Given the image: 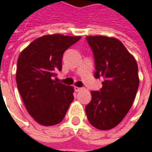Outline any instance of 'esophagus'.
<instances>
[{
  "instance_id": "esophagus-1",
  "label": "esophagus",
  "mask_w": 152,
  "mask_h": 152,
  "mask_svg": "<svg viewBox=\"0 0 152 152\" xmlns=\"http://www.w3.org/2000/svg\"><path fill=\"white\" fill-rule=\"evenodd\" d=\"M83 88H78V87H75V91L76 92H80V91H82L83 90Z\"/></svg>"
}]
</instances>
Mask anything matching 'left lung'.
<instances>
[{
	"label": "left lung",
	"mask_w": 152,
	"mask_h": 152,
	"mask_svg": "<svg viewBox=\"0 0 152 152\" xmlns=\"http://www.w3.org/2000/svg\"><path fill=\"white\" fill-rule=\"evenodd\" d=\"M95 59V78L104 77L100 91H92L86 114L99 130L115 128L131 108L140 84L138 64L122 42L114 37H86Z\"/></svg>",
	"instance_id": "1"
}]
</instances>
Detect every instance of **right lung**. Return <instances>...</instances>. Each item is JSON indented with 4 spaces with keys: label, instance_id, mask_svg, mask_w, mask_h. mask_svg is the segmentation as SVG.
<instances>
[{
    "label": "right lung",
    "instance_id": "obj_1",
    "mask_svg": "<svg viewBox=\"0 0 152 152\" xmlns=\"http://www.w3.org/2000/svg\"><path fill=\"white\" fill-rule=\"evenodd\" d=\"M81 39L60 34L33 41L18 58L16 82L27 111L39 124L53 126L62 122L74 99V88L57 83L64 51Z\"/></svg>",
    "mask_w": 152,
    "mask_h": 152
}]
</instances>
